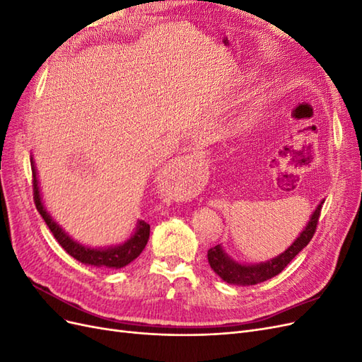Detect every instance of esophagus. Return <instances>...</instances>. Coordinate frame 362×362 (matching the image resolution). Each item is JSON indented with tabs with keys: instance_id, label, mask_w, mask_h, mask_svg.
<instances>
[{
	"instance_id": "34e87169",
	"label": "esophagus",
	"mask_w": 362,
	"mask_h": 362,
	"mask_svg": "<svg viewBox=\"0 0 362 362\" xmlns=\"http://www.w3.org/2000/svg\"><path fill=\"white\" fill-rule=\"evenodd\" d=\"M196 166H198V160H196L194 156H187V157H181L178 160L177 168H175V173H177V177L180 178H189V173L190 170ZM193 177V175H192Z\"/></svg>"
}]
</instances>
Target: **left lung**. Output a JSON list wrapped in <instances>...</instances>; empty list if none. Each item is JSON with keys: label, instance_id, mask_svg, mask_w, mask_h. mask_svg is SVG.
<instances>
[{"label": "left lung", "instance_id": "left-lung-1", "mask_svg": "<svg viewBox=\"0 0 362 362\" xmlns=\"http://www.w3.org/2000/svg\"><path fill=\"white\" fill-rule=\"evenodd\" d=\"M323 201L317 205L315 211L313 213L308 225L302 231V234L296 238V242L281 255L273 258L267 262H261V264H238L234 259L229 258L221 245H217L211 249H208V262H210L211 269L228 284H237V286H255L258 282H264L273 276H276L284 269L287 267L288 262L299 254V252L311 242V238L319 223V217L322 213Z\"/></svg>", "mask_w": 362, "mask_h": 362}]
</instances>
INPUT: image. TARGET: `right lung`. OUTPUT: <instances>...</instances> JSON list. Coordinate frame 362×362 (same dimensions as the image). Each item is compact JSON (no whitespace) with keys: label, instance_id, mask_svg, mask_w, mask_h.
<instances>
[{"label":"right lung","instance_id":"add662e5","mask_svg":"<svg viewBox=\"0 0 362 362\" xmlns=\"http://www.w3.org/2000/svg\"><path fill=\"white\" fill-rule=\"evenodd\" d=\"M31 172H33V198H35V205L37 208V211L40 213L42 218L45 221L48 225L49 231L52 233L54 238L57 240L59 245L68 252L71 257L75 259H78L83 264H90L96 267H116L120 269L127 264H129L131 261H134L140 254L141 250L145 249L148 238H149V231L151 226L145 221H140L137 225V231L134 235L131 237L128 242L124 245H119L116 247H108V249H90L81 246L80 243L74 242V240L63 231V229L52 221L51 216L47 213L45 208H43L42 199H40V193H39V185H37V178H36V169L35 164L31 161Z\"/></svg>","mask_w":362,"mask_h":362}]
</instances>
